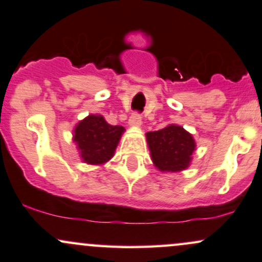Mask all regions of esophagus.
Listing matches in <instances>:
<instances>
[{"mask_svg": "<svg viewBox=\"0 0 262 262\" xmlns=\"http://www.w3.org/2000/svg\"><path fill=\"white\" fill-rule=\"evenodd\" d=\"M142 123V116L139 113H134L128 119V125L132 126V127H139Z\"/></svg>", "mask_w": 262, "mask_h": 262, "instance_id": "34e87169", "label": "esophagus"}]
</instances>
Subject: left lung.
<instances>
[{
    "label": "left lung",
    "instance_id": "left-lung-1",
    "mask_svg": "<svg viewBox=\"0 0 262 262\" xmlns=\"http://www.w3.org/2000/svg\"><path fill=\"white\" fill-rule=\"evenodd\" d=\"M146 137L152 161L160 170L178 172L189 166L195 142L183 127L169 125L162 130L147 132Z\"/></svg>",
    "mask_w": 262,
    "mask_h": 262
}]
</instances>
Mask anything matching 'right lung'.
Returning a JSON list of instances; mask_svg holds the SVG:
<instances>
[{
    "mask_svg": "<svg viewBox=\"0 0 262 262\" xmlns=\"http://www.w3.org/2000/svg\"><path fill=\"white\" fill-rule=\"evenodd\" d=\"M123 130L122 126L110 125L100 115H90L79 122L74 130V141L84 162H107L114 156Z\"/></svg>",
    "mask_w": 262,
    "mask_h": 262,
    "instance_id": "obj_1",
    "label": "right lung"
}]
</instances>
